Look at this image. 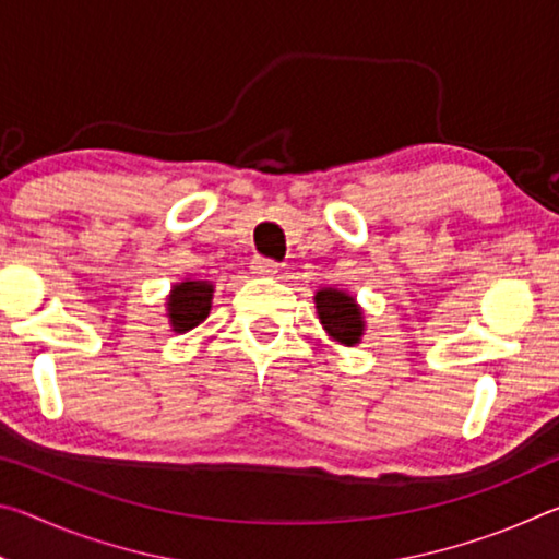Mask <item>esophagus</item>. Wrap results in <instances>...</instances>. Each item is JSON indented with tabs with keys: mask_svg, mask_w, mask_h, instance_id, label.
I'll list each match as a JSON object with an SVG mask.
<instances>
[{
	"mask_svg": "<svg viewBox=\"0 0 559 559\" xmlns=\"http://www.w3.org/2000/svg\"><path fill=\"white\" fill-rule=\"evenodd\" d=\"M251 273H253V276H276L278 263L269 261V259H257L251 263Z\"/></svg>",
	"mask_w": 559,
	"mask_h": 559,
	"instance_id": "34e87169",
	"label": "esophagus"
}]
</instances>
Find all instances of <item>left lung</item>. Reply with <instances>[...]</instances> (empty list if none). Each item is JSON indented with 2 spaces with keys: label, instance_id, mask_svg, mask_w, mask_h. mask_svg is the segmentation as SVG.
Wrapping results in <instances>:
<instances>
[{
  "label": "left lung",
  "instance_id": "left-lung-1",
  "mask_svg": "<svg viewBox=\"0 0 559 559\" xmlns=\"http://www.w3.org/2000/svg\"><path fill=\"white\" fill-rule=\"evenodd\" d=\"M313 302H316L320 325H323V330L333 343L343 347H355L362 343L367 323H365V310L355 296H349V293L343 288L328 286L316 293Z\"/></svg>",
  "mask_w": 559,
  "mask_h": 559
}]
</instances>
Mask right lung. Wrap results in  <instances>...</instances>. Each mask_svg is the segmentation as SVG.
Masks as SVG:
<instances>
[{
  "mask_svg": "<svg viewBox=\"0 0 559 559\" xmlns=\"http://www.w3.org/2000/svg\"><path fill=\"white\" fill-rule=\"evenodd\" d=\"M214 298V283L210 281H194L185 278L169 288V296L165 298V313L169 318V328L173 333H189V330L204 323L212 310Z\"/></svg>",
  "mask_w": 559,
  "mask_h": 559,
  "instance_id": "1",
  "label": "right lung"
}]
</instances>
